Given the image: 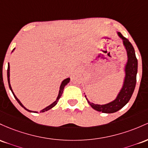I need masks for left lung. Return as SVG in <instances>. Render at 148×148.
<instances>
[{
    "mask_svg": "<svg viewBox=\"0 0 148 148\" xmlns=\"http://www.w3.org/2000/svg\"><path fill=\"white\" fill-rule=\"evenodd\" d=\"M117 34L119 37L123 40L124 45L127 49L128 56V61L125 66L126 76L122 89H121L115 100L105 105H98L87 101L92 108L103 113H113L122 108L130 100L136 84L138 60L136 56L134 48L132 43L120 33L118 32Z\"/></svg>",
    "mask_w": 148,
    "mask_h": 148,
    "instance_id": "obj_1",
    "label": "left lung"
}]
</instances>
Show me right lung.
Segmentation results:
<instances>
[{
  "label": "right lung",
  "instance_id": "1",
  "mask_svg": "<svg viewBox=\"0 0 148 148\" xmlns=\"http://www.w3.org/2000/svg\"><path fill=\"white\" fill-rule=\"evenodd\" d=\"M7 75H8V84H9V87H10V90H11L12 93V94H13V95H14V98H15V99H16V100L17 101V102L19 103V105H20V106H21V107H22V108H24L25 110H26L29 111V112H36V113H37L38 112H36V111H31V110H28V109H26V108H25L24 106L22 105V103H21L20 102V101H19V99H18L17 98H16V96L15 95H14V92H13L12 89V87H11V85H10V64H8V72H7ZM69 82H70V78H66V79H64V80L62 82H61V86H60V89H59V95H58V97H57V99H56V100L55 101H54V103H52L51 104V105H49V106H47V107H46L45 108L42 109V110H40V112H45V111H47V110H49V109L52 108L54 107V106H55L56 105V103H58V101H59V99H60V97H61V95H62V94H63V91H64V87H65V86L66 85V84H68V83H69Z\"/></svg>",
  "mask_w": 148,
  "mask_h": 148
}]
</instances>
